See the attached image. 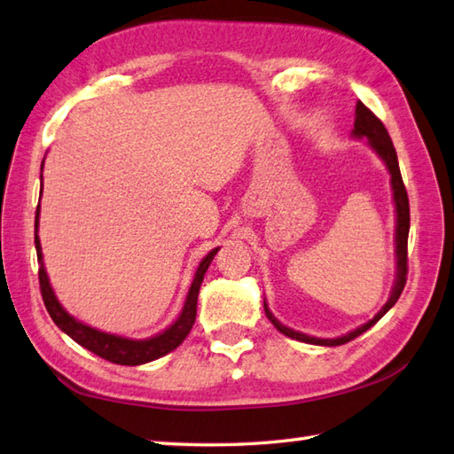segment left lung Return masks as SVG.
Returning a JSON list of instances; mask_svg holds the SVG:
<instances>
[{
    "instance_id": "8db88e82",
    "label": "left lung",
    "mask_w": 454,
    "mask_h": 454,
    "mask_svg": "<svg viewBox=\"0 0 454 454\" xmlns=\"http://www.w3.org/2000/svg\"><path fill=\"white\" fill-rule=\"evenodd\" d=\"M354 138H365L370 142V146L373 148V152L378 153V156L383 160V164L389 169V176H391V190H393V201H395V213H397V227H395V256H397V278H395V285H393L391 290V296L389 301L386 302V306L381 308V310L373 316L370 322L362 324L360 328H356L352 332L344 333V336L340 338H314V336H306L302 332H296L293 328H286L285 324H280L272 312L269 310L267 302H264V314H267V318L272 322V326H275L280 333H285V336L298 340V341H306V344H314V346H341L346 344V341L354 340L364 333L365 330H370L373 324H378L380 318L386 316V312L389 308L397 302V298L403 293V286L407 282V237H409V200H407V192H405V185H403V177H401L399 172V161H397V153L395 148H393V142L389 138V134L386 130V126L380 121L378 116H375L370 108H367L364 102H357L356 105V122H354Z\"/></svg>"
}]
</instances>
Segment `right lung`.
I'll list each match as a JSON object with an SVG mask.
<instances>
[{
	"label": "right lung",
	"instance_id": "right-lung-1",
	"mask_svg": "<svg viewBox=\"0 0 454 454\" xmlns=\"http://www.w3.org/2000/svg\"><path fill=\"white\" fill-rule=\"evenodd\" d=\"M37 229H39V207L35 213V249H37V261H39L41 296L51 318H53L57 326L61 328L68 338H73L76 344H81L82 348L90 349L92 354L105 357V360L118 365H142L169 354L187 338V333H190V330L193 328L195 314H198V294L203 282V275L207 272L213 256H215L219 251V247L217 249L209 251L207 256H203L198 270H195V277L190 286V293H187L182 314L177 316V320L172 324V326L166 328L164 332H160L158 336H152L146 340H130V338L116 336V333H106L97 328H90L87 324L73 318V316L65 310L61 302L57 301L53 288H51L47 270L43 267V253H41Z\"/></svg>",
	"mask_w": 454,
	"mask_h": 454
}]
</instances>
